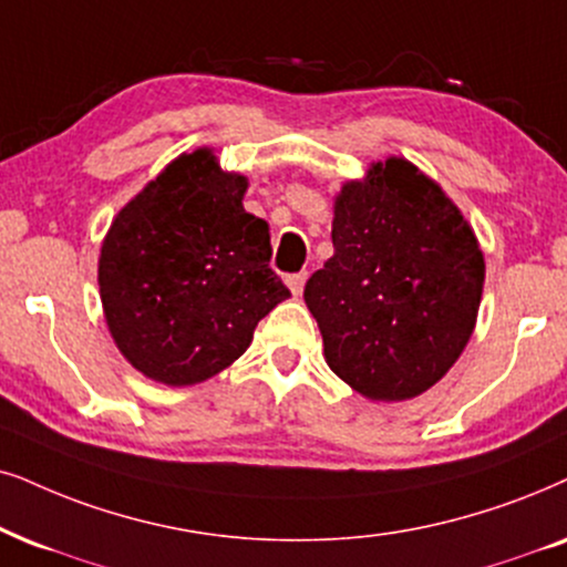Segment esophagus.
Returning <instances> with one entry per match:
<instances>
[{"label":"esophagus","mask_w":567,"mask_h":567,"mask_svg":"<svg viewBox=\"0 0 567 567\" xmlns=\"http://www.w3.org/2000/svg\"><path fill=\"white\" fill-rule=\"evenodd\" d=\"M306 271H300V275H292V277H288V288L292 290V296H300V292H303V285H306Z\"/></svg>","instance_id":"34e87169"}]
</instances>
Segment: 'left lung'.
Returning a JSON list of instances; mask_svg holds the SVG:
<instances>
[{
	"instance_id": "obj_1",
	"label": "left lung",
	"mask_w": 567,
	"mask_h": 567,
	"mask_svg": "<svg viewBox=\"0 0 567 567\" xmlns=\"http://www.w3.org/2000/svg\"><path fill=\"white\" fill-rule=\"evenodd\" d=\"M334 256L306 282L327 367L369 400L419 398L474 334L486 264L455 200L403 156L334 196Z\"/></svg>"
}]
</instances>
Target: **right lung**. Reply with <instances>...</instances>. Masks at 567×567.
Instances as JSON below:
<instances>
[{
    "label": "right lung",
    "instance_id": "right-lung-1",
    "mask_svg": "<svg viewBox=\"0 0 567 567\" xmlns=\"http://www.w3.org/2000/svg\"><path fill=\"white\" fill-rule=\"evenodd\" d=\"M246 190L248 177L204 146L172 159L112 219L99 296L114 346L143 377L206 382L290 298L269 269V225L243 209Z\"/></svg>",
    "mask_w": 567,
    "mask_h": 567
}]
</instances>
